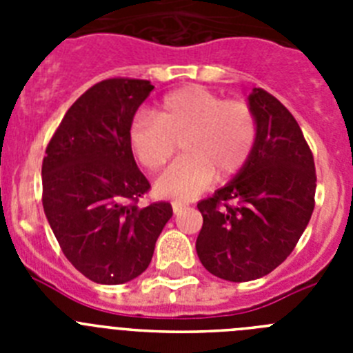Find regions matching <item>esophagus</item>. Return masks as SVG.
Masks as SVG:
<instances>
[{
    "label": "esophagus",
    "mask_w": 353,
    "mask_h": 353,
    "mask_svg": "<svg viewBox=\"0 0 353 353\" xmlns=\"http://www.w3.org/2000/svg\"><path fill=\"white\" fill-rule=\"evenodd\" d=\"M171 205H173V212H174V214H179V212H182V208L185 207V205L180 203V201H173V203H171Z\"/></svg>",
    "instance_id": "esophagus-1"
}]
</instances>
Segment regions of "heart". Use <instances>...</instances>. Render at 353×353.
<instances>
[{"instance_id": "heart-1", "label": "heart", "mask_w": 353, "mask_h": 353, "mask_svg": "<svg viewBox=\"0 0 353 353\" xmlns=\"http://www.w3.org/2000/svg\"><path fill=\"white\" fill-rule=\"evenodd\" d=\"M258 141V118L251 104L226 99L203 86H183L168 93L154 118L138 114L129 130L134 157L145 170L159 171L176 161L155 183L157 194L189 201L203 192L214 176L230 180L244 170Z\"/></svg>"}]
</instances>
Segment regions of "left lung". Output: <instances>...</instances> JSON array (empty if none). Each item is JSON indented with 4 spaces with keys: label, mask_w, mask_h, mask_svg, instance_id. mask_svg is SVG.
Masks as SVG:
<instances>
[{
    "label": "left lung",
    "mask_w": 353,
    "mask_h": 353,
    "mask_svg": "<svg viewBox=\"0 0 353 353\" xmlns=\"http://www.w3.org/2000/svg\"><path fill=\"white\" fill-rule=\"evenodd\" d=\"M258 141L233 182L198 203L199 261L233 283L272 272L295 249L314 208L316 171L304 134L276 97L254 88Z\"/></svg>",
    "instance_id": "left-lung-1"
}]
</instances>
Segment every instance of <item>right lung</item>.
<instances>
[{
    "mask_svg": "<svg viewBox=\"0 0 353 353\" xmlns=\"http://www.w3.org/2000/svg\"><path fill=\"white\" fill-rule=\"evenodd\" d=\"M154 86L109 77L70 105L42 161V205L61 251L84 277L121 285L146 270L173 215L139 199L150 182L129 145L132 118Z\"/></svg>",
    "mask_w": 353,
    "mask_h": 353,
    "instance_id": "add662e5",
    "label": "right lung"
}]
</instances>
